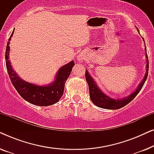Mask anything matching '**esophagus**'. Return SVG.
<instances>
[{
	"label": "esophagus",
	"mask_w": 154,
	"mask_h": 154,
	"mask_svg": "<svg viewBox=\"0 0 154 154\" xmlns=\"http://www.w3.org/2000/svg\"><path fill=\"white\" fill-rule=\"evenodd\" d=\"M78 59H79V60L81 61H81H83V57H82L81 56H79V57H78Z\"/></svg>",
	"instance_id": "esophagus-1"
}]
</instances>
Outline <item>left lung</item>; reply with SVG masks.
<instances>
[{
	"mask_svg": "<svg viewBox=\"0 0 154 154\" xmlns=\"http://www.w3.org/2000/svg\"><path fill=\"white\" fill-rule=\"evenodd\" d=\"M138 30V29H137ZM139 31V30H138ZM145 50L146 51V48H145ZM146 71L145 73L144 78L141 82L140 85H138L137 88L135 91L129 95L127 97L123 99H120V100H116V99L110 98L109 97L106 95L104 93H103L102 90H100L99 87H97V84L95 83V81L94 79L91 77V75L89 74L87 69H85V79L86 81L89 86V92H90V100L93 104H94L96 106H97L100 108L105 109H121L122 107L125 106V105L131 102L135 97L137 95V94L140 92L142 88L144 85V84L146 81L148 76L149 73V60L148 56H147L146 52Z\"/></svg>",
	"mask_w": 154,
	"mask_h": 154,
	"instance_id": "obj_1",
	"label": "left lung"
}]
</instances>
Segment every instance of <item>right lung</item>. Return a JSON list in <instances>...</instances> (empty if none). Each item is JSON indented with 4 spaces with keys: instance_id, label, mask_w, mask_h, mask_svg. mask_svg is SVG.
I'll use <instances>...</instances> for the list:
<instances>
[{
    "instance_id": "right-lung-1",
    "label": "right lung",
    "mask_w": 154,
    "mask_h": 154,
    "mask_svg": "<svg viewBox=\"0 0 154 154\" xmlns=\"http://www.w3.org/2000/svg\"><path fill=\"white\" fill-rule=\"evenodd\" d=\"M14 31L8 39L5 50L6 68L12 84L20 95L31 104L41 106H47L55 104L63 95L65 83L70 75L73 66L75 65L74 62L71 61L61 67L57 73L54 81L49 85H37L26 82L19 77L15 71H14L9 60V45Z\"/></svg>"
}]
</instances>
